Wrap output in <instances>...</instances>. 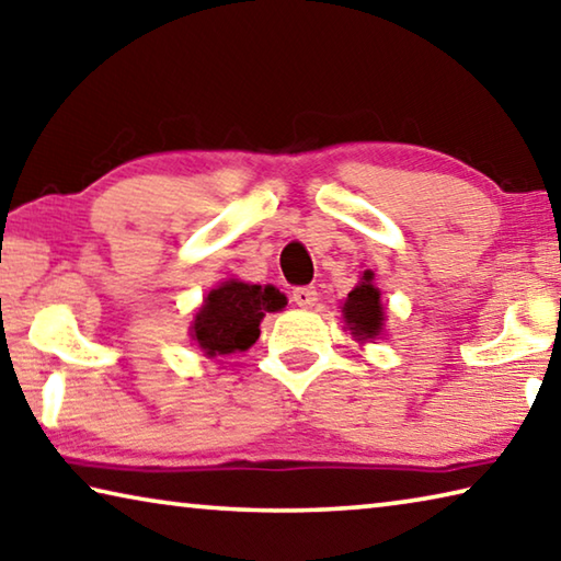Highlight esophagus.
I'll list each match as a JSON object with an SVG mask.
<instances>
[{
    "mask_svg": "<svg viewBox=\"0 0 561 561\" xmlns=\"http://www.w3.org/2000/svg\"><path fill=\"white\" fill-rule=\"evenodd\" d=\"M290 296H293V302H296V306H300V308H313L318 302V290L313 286L293 288Z\"/></svg>",
    "mask_w": 561,
    "mask_h": 561,
    "instance_id": "34e87169",
    "label": "esophagus"
}]
</instances>
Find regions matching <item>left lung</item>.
I'll use <instances>...</instances> for the list:
<instances>
[{"label": "left lung", "mask_w": 561, "mask_h": 561, "mask_svg": "<svg viewBox=\"0 0 561 561\" xmlns=\"http://www.w3.org/2000/svg\"><path fill=\"white\" fill-rule=\"evenodd\" d=\"M343 318L351 325L353 335L367 341L375 337L382 330V308H380V290L373 286V273L367 271L363 275L360 286H355L347 293V300L343 306Z\"/></svg>", "instance_id": "8db88e82"}]
</instances>
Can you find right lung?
Wrapping results in <instances>:
<instances>
[{
    "mask_svg": "<svg viewBox=\"0 0 561 561\" xmlns=\"http://www.w3.org/2000/svg\"><path fill=\"white\" fill-rule=\"evenodd\" d=\"M286 296L273 286H248L241 280L220 283L208 293L191 333L206 355L248 351L259 341L263 316L286 308Z\"/></svg>",
    "mask_w": 561,
    "mask_h": 561,
    "instance_id": "right-lung-1",
    "label": "right lung"
}]
</instances>
